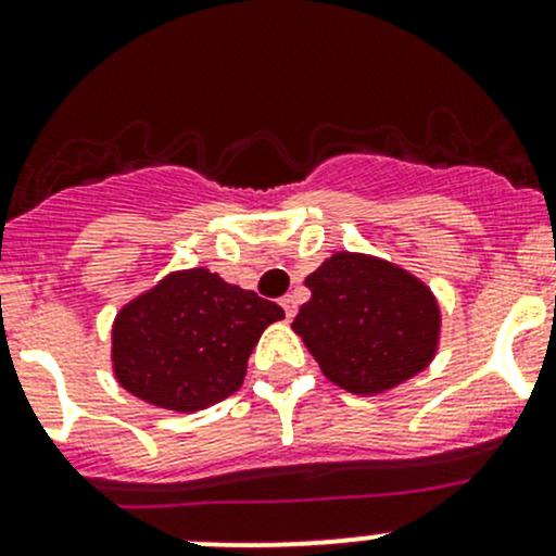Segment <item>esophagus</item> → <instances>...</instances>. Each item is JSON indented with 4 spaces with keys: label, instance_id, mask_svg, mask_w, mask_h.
<instances>
[{
    "label": "esophagus",
    "instance_id": "obj_1",
    "mask_svg": "<svg viewBox=\"0 0 556 556\" xmlns=\"http://www.w3.org/2000/svg\"><path fill=\"white\" fill-rule=\"evenodd\" d=\"M279 304H282L285 317H288V319L295 317V309H299V301H295L293 295H285V299H279Z\"/></svg>",
    "mask_w": 556,
    "mask_h": 556
}]
</instances>
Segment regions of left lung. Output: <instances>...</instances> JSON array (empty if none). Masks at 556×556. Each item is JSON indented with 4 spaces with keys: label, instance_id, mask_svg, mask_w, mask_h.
Returning a JSON list of instances; mask_svg holds the SVG:
<instances>
[{
    "label": "left lung",
    "instance_id": "8db88e82",
    "mask_svg": "<svg viewBox=\"0 0 556 556\" xmlns=\"http://www.w3.org/2000/svg\"><path fill=\"white\" fill-rule=\"evenodd\" d=\"M293 330L325 377L357 395L406 382L435 355L441 312L419 279L379 257L336 252L306 277Z\"/></svg>",
    "mask_w": 556,
    "mask_h": 556
}]
</instances>
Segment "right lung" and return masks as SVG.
<instances>
[{
  "label": "right lung",
  "instance_id": "1",
  "mask_svg": "<svg viewBox=\"0 0 556 556\" xmlns=\"http://www.w3.org/2000/svg\"><path fill=\"white\" fill-rule=\"evenodd\" d=\"M282 317V306L206 268L169 274L117 314L115 377L153 406L199 412L242 387L247 357Z\"/></svg>",
  "mask_w": 556,
  "mask_h": 556
}]
</instances>
